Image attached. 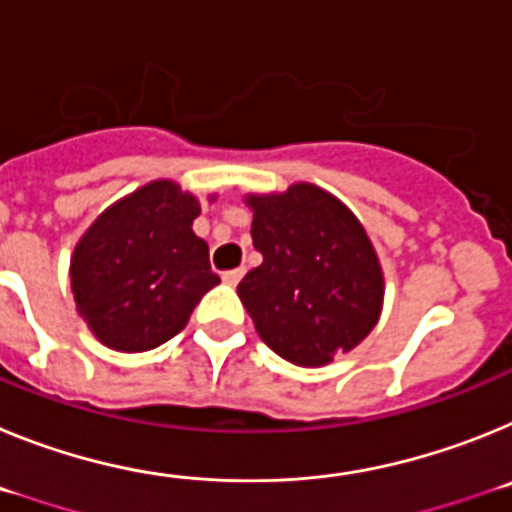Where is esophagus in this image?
Masks as SVG:
<instances>
[{"instance_id":"obj_1","label":"esophagus","mask_w":512,"mask_h":512,"mask_svg":"<svg viewBox=\"0 0 512 512\" xmlns=\"http://www.w3.org/2000/svg\"><path fill=\"white\" fill-rule=\"evenodd\" d=\"M243 274H246V271H243V269L223 271V282L230 284V287H235V284H238V282H241V279H243Z\"/></svg>"}]
</instances>
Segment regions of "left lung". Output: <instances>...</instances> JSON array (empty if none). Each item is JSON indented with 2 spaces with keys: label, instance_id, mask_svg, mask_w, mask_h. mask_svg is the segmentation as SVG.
Wrapping results in <instances>:
<instances>
[{
  "label": "left lung",
  "instance_id": "left-lung-1",
  "mask_svg": "<svg viewBox=\"0 0 512 512\" xmlns=\"http://www.w3.org/2000/svg\"><path fill=\"white\" fill-rule=\"evenodd\" d=\"M264 264L238 284L253 325L292 364L320 366L364 341L382 310V269L364 228L312 184L248 197Z\"/></svg>",
  "mask_w": 512,
  "mask_h": 512
}]
</instances>
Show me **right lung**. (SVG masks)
Listing matches in <instances>:
<instances>
[{"label":"right lung","instance_id":"right-lung-1","mask_svg":"<svg viewBox=\"0 0 512 512\" xmlns=\"http://www.w3.org/2000/svg\"><path fill=\"white\" fill-rule=\"evenodd\" d=\"M200 205L174 182L138 189L84 233L71 289L84 323L115 351H148L187 325L220 277L192 230Z\"/></svg>","mask_w":512,"mask_h":512}]
</instances>
